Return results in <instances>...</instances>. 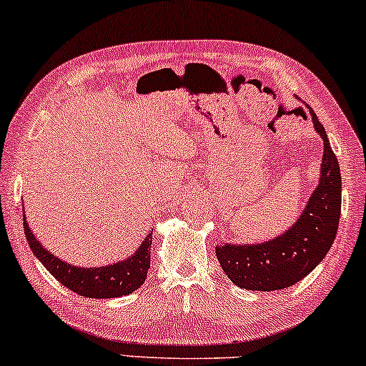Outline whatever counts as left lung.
Instances as JSON below:
<instances>
[{
    "label": "left lung",
    "mask_w": 366,
    "mask_h": 366,
    "mask_svg": "<svg viewBox=\"0 0 366 366\" xmlns=\"http://www.w3.org/2000/svg\"><path fill=\"white\" fill-rule=\"evenodd\" d=\"M322 152L319 182L300 216L279 237L260 243H221L216 257L228 279L247 290H280L297 284L321 263L337 233L341 214L340 162L316 113L309 108Z\"/></svg>",
    "instance_id": "8db88e82"
}]
</instances>
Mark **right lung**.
<instances>
[{
  "mask_svg": "<svg viewBox=\"0 0 366 366\" xmlns=\"http://www.w3.org/2000/svg\"><path fill=\"white\" fill-rule=\"evenodd\" d=\"M25 212V209H23ZM23 228L31 252L44 267L57 279L60 284L66 285L72 292L84 295L91 299H111L122 297L140 289L147 279V272L150 268V244L152 231L143 238L140 247L135 253L122 262L108 263L101 267H77L60 260L52 252L44 248L30 229L29 221L23 216Z\"/></svg>",
  "mask_w": 366,
  "mask_h": 366,
  "instance_id": "1",
  "label": "right lung"
}]
</instances>
